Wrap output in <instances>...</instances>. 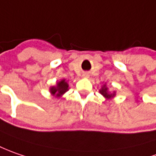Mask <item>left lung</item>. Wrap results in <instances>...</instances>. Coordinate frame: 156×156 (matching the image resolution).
Listing matches in <instances>:
<instances>
[{"label":"left lung","mask_w":156,"mask_h":156,"mask_svg":"<svg viewBox=\"0 0 156 156\" xmlns=\"http://www.w3.org/2000/svg\"><path fill=\"white\" fill-rule=\"evenodd\" d=\"M99 92L101 93V94L103 95L104 97H105L106 99H110V98H114V97L115 96V91H114L113 93H110V92H109V90H108V88H107L106 84H104V85H103V87L101 88V90H99Z\"/></svg>","instance_id":"8db88e82"}]
</instances>
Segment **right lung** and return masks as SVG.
<instances>
[{
    "instance_id": "right-lung-1",
    "label": "right lung",
    "mask_w": 156,
    "mask_h": 156,
    "mask_svg": "<svg viewBox=\"0 0 156 156\" xmlns=\"http://www.w3.org/2000/svg\"><path fill=\"white\" fill-rule=\"evenodd\" d=\"M68 90H69V84L66 81V79H62L61 81L57 83L56 86H52L50 88V92L53 96L59 98L63 94H65Z\"/></svg>"
}]
</instances>
